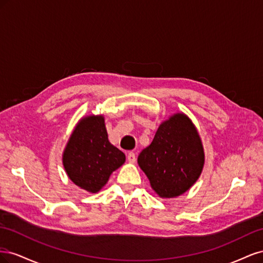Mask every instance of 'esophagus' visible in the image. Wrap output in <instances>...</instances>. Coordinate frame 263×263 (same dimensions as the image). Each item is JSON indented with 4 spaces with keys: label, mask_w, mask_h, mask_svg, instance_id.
Here are the masks:
<instances>
[{
    "label": "esophagus",
    "mask_w": 263,
    "mask_h": 263,
    "mask_svg": "<svg viewBox=\"0 0 263 263\" xmlns=\"http://www.w3.org/2000/svg\"><path fill=\"white\" fill-rule=\"evenodd\" d=\"M127 160H128L129 163L136 162V155H135V153H128V155H127Z\"/></svg>",
    "instance_id": "esophagus-1"
}]
</instances>
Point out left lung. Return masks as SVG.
Segmentation results:
<instances>
[{"label": "left lung", "instance_id": "1", "mask_svg": "<svg viewBox=\"0 0 263 263\" xmlns=\"http://www.w3.org/2000/svg\"><path fill=\"white\" fill-rule=\"evenodd\" d=\"M138 164L160 197L186 192L200 178L204 165L202 141L191 119L177 113L164 121L153 142L139 154Z\"/></svg>", "mask_w": 263, "mask_h": 263}]
</instances>
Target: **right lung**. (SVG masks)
Segmentation results:
<instances>
[{
	"instance_id": "right-lung-1",
	"label": "right lung",
	"mask_w": 263,
	"mask_h": 263,
	"mask_svg": "<svg viewBox=\"0 0 263 263\" xmlns=\"http://www.w3.org/2000/svg\"><path fill=\"white\" fill-rule=\"evenodd\" d=\"M125 160L123 151L108 141L102 115L86 116L78 123L62 156L70 180L91 193L99 192Z\"/></svg>"
}]
</instances>
